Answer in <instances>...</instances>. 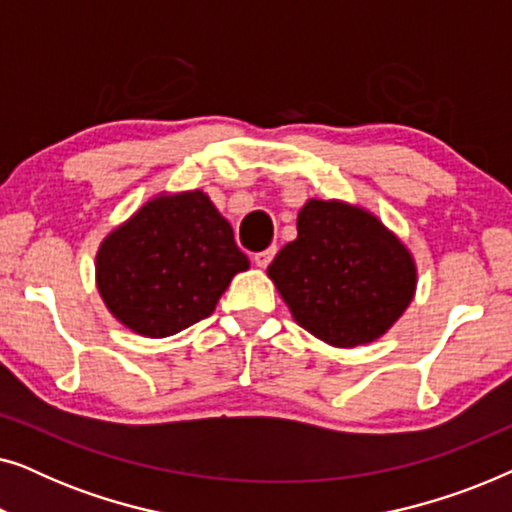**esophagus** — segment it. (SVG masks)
<instances>
[{
    "label": "esophagus",
    "instance_id": "1",
    "mask_svg": "<svg viewBox=\"0 0 512 512\" xmlns=\"http://www.w3.org/2000/svg\"><path fill=\"white\" fill-rule=\"evenodd\" d=\"M275 254H277V247L258 251V254H254V263L258 265V268H268V265L272 263V258H275Z\"/></svg>",
    "mask_w": 512,
    "mask_h": 512
}]
</instances>
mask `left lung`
I'll list each match as a JSON object with an SVG mask.
<instances>
[{
	"instance_id": "left-lung-1",
	"label": "left lung",
	"mask_w": 512,
	"mask_h": 512,
	"mask_svg": "<svg viewBox=\"0 0 512 512\" xmlns=\"http://www.w3.org/2000/svg\"><path fill=\"white\" fill-rule=\"evenodd\" d=\"M296 226L268 268L296 324L342 349L382 338L415 298L410 249L373 212L342 200H307Z\"/></svg>"
}]
</instances>
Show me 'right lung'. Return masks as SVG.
I'll use <instances>...</instances> for the list:
<instances>
[{
    "label": "right lung",
    "mask_w": 512,
    "mask_h": 512,
    "mask_svg": "<svg viewBox=\"0 0 512 512\" xmlns=\"http://www.w3.org/2000/svg\"><path fill=\"white\" fill-rule=\"evenodd\" d=\"M249 258L202 191L160 193L104 237L97 291L132 333L167 338L198 324Z\"/></svg>",
    "instance_id": "obj_1"
}]
</instances>
